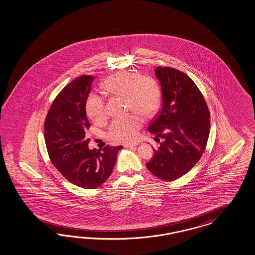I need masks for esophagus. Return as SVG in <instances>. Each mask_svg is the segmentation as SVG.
Instances as JSON below:
<instances>
[{
	"mask_svg": "<svg viewBox=\"0 0 255 255\" xmlns=\"http://www.w3.org/2000/svg\"><path fill=\"white\" fill-rule=\"evenodd\" d=\"M137 145H138V142H135V143H126V144H124V147H135V146H137Z\"/></svg>",
	"mask_w": 255,
	"mask_h": 255,
	"instance_id": "obj_1",
	"label": "esophagus"
}]
</instances>
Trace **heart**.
Listing matches in <instances>:
<instances>
[{
	"instance_id": "obj_1",
	"label": "heart",
	"mask_w": 255,
	"mask_h": 255,
	"mask_svg": "<svg viewBox=\"0 0 255 255\" xmlns=\"http://www.w3.org/2000/svg\"><path fill=\"white\" fill-rule=\"evenodd\" d=\"M103 87L108 93L126 98L128 109L143 116H148L158 109L161 102V89L153 78L141 77L134 72H120L108 77ZM86 113L94 122H101L107 117L105 101L100 95L93 93L86 101ZM142 119L131 114L115 119L108 128L109 138L115 142H130L137 136Z\"/></svg>"
}]
</instances>
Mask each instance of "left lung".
<instances>
[{"label": "left lung", "mask_w": 255, "mask_h": 255, "mask_svg": "<svg viewBox=\"0 0 255 255\" xmlns=\"http://www.w3.org/2000/svg\"><path fill=\"white\" fill-rule=\"evenodd\" d=\"M155 75L162 89L161 111L148 131L161 137L160 147L146 163L157 178L175 180L200 160L209 135V108L199 89L186 74L158 66Z\"/></svg>", "instance_id": "8db88e82"}]
</instances>
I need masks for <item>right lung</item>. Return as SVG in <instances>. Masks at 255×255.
Listing matches in <instances>:
<instances>
[{
  "label": "right lung",
  "mask_w": 255,
  "mask_h": 255,
  "mask_svg": "<svg viewBox=\"0 0 255 255\" xmlns=\"http://www.w3.org/2000/svg\"><path fill=\"white\" fill-rule=\"evenodd\" d=\"M94 77L81 76L55 98L45 122V141L55 167L73 184L94 189L108 179L123 146L90 149L86 137L90 124L85 105Z\"/></svg>",
  "instance_id": "1"
}]
</instances>
